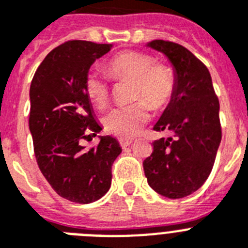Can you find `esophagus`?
Returning <instances> with one entry per match:
<instances>
[{"label":"esophagus","mask_w":248,"mask_h":248,"mask_svg":"<svg viewBox=\"0 0 248 248\" xmlns=\"http://www.w3.org/2000/svg\"><path fill=\"white\" fill-rule=\"evenodd\" d=\"M131 143H133V140L130 139H119V144L122 148H126V146L130 145Z\"/></svg>","instance_id":"esophagus-1"}]
</instances>
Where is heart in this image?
Instances as JSON below:
<instances>
[{"label": "heart", "mask_w": 248, "mask_h": 248, "mask_svg": "<svg viewBox=\"0 0 248 248\" xmlns=\"http://www.w3.org/2000/svg\"><path fill=\"white\" fill-rule=\"evenodd\" d=\"M109 76L115 80L133 79L131 99L134 103L111 109L104 118L105 129L122 139L133 138L150 119V107L163 109L171 102L176 89V78L171 68L156 64L151 54L125 50L111 57L107 63ZM84 91L97 108L107 105L110 94L108 79L99 72L85 76Z\"/></svg>", "instance_id": "b5f03b06"}]
</instances>
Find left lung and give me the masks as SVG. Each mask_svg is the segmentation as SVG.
<instances>
[{
	"instance_id": "8db88e82",
	"label": "left lung",
	"mask_w": 248,
	"mask_h": 248,
	"mask_svg": "<svg viewBox=\"0 0 248 248\" xmlns=\"http://www.w3.org/2000/svg\"><path fill=\"white\" fill-rule=\"evenodd\" d=\"M148 47L163 53L174 68L176 89L154 130L171 133L153 143L144 172L154 191L181 199L203 185L221 143L220 103L206 65L183 46L163 39Z\"/></svg>"
}]
</instances>
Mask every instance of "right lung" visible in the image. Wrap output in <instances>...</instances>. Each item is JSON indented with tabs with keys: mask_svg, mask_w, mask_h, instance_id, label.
Here are the masks:
<instances>
[{
	"mask_svg": "<svg viewBox=\"0 0 248 248\" xmlns=\"http://www.w3.org/2000/svg\"><path fill=\"white\" fill-rule=\"evenodd\" d=\"M113 45L69 41L47 54L30 88V131L37 164L52 189L63 199L91 203L108 192L111 165L122 153L115 138L99 137L85 150L80 140L102 130L95 122L84 79L95 59Z\"/></svg>",
	"mask_w": 248,
	"mask_h": 248,
	"instance_id": "1",
	"label": "right lung"
}]
</instances>
